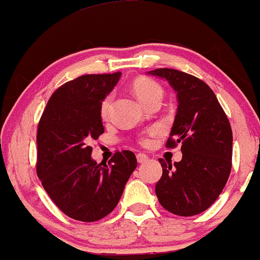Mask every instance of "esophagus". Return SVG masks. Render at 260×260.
I'll return each instance as SVG.
<instances>
[{
    "mask_svg": "<svg viewBox=\"0 0 260 260\" xmlns=\"http://www.w3.org/2000/svg\"><path fill=\"white\" fill-rule=\"evenodd\" d=\"M149 160V157H148V155H145V154H143V153H139V154H137V161H138V162H145V161H148Z\"/></svg>",
    "mask_w": 260,
    "mask_h": 260,
    "instance_id": "1",
    "label": "esophagus"
}]
</instances>
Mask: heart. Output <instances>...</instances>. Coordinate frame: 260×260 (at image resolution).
Here are the masks:
<instances>
[{
  "label": "heart",
  "mask_w": 260,
  "mask_h": 260,
  "mask_svg": "<svg viewBox=\"0 0 260 260\" xmlns=\"http://www.w3.org/2000/svg\"><path fill=\"white\" fill-rule=\"evenodd\" d=\"M133 90L136 92L137 98H138L143 104H148L149 101L154 99H162V95H164L162 86H161L157 82H155V80L149 79V78L137 79L136 82H134ZM112 99H113V95L110 94L107 95L105 99L103 100V103H101L100 115L103 118H107V116H109L110 110H111ZM154 134H155L154 131H150V132H149V136H154ZM142 143L143 144H148L149 139L143 138Z\"/></svg>",
  "instance_id": "1"
}]
</instances>
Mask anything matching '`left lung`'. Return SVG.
<instances>
[{"label":"left lung","mask_w":260,"mask_h":260,"mask_svg":"<svg viewBox=\"0 0 260 260\" xmlns=\"http://www.w3.org/2000/svg\"><path fill=\"white\" fill-rule=\"evenodd\" d=\"M148 74L164 78L177 92L175 116L166 147L181 143L182 160L165 162L155 186L160 204L175 215L201 214L216 201L231 172L232 129L221 105L207 83L171 68Z\"/></svg>","instance_id":"1"}]
</instances>
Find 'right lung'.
<instances>
[{
    "label": "right lung",
    "instance_id": "add662e5",
    "mask_svg": "<svg viewBox=\"0 0 260 260\" xmlns=\"http://www.w3.org/2000/svg\"><path fill=\"white\" fill-rule=\"evenodd\" d=\"M120 77L121 72L85 74L64 83L39 122L37 174L59 210L78 221L109 215L137 168L132 151H116L109 165H103L91 159L88 145L104 133L101 103Z\"/></svg>",
    "mask_w": 260,
    "mask_h": 260
}]
</instances>
